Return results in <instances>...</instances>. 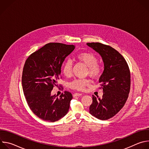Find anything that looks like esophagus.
Listing matches in <instances>:
<instances>
[{
    "label": "esophagus",
    "instance_id": "esophagus-1",
    "mask_svg": "<svg viewBox=\"0 0 149 149\" xmlns=\"http://www.w3.org/2000/svg\"><path fill=\"white\" fill-rule=\"evenodd\" d=\"M82 95V94H81V93H75V94H74L73 96H74V97H80V96H81Z\"/></svg>",
    "mask_w": 149,
    "mask_h": 149
}]
</instances>
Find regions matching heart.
I'll use <instances>...</instances> for the list:
<instances>
[{
	"instance_id": "heart-1",
	"label": "heart",
	"mask_w": 149,
	"mask_h": 149,
	"mask_svg": "<svg viewBox=\"0 0 149 149\" xmlns=\"http://www.w3.org/2000/svg\"><path fill=\"white\" fill-rule=\"evenodd\" d=\"M75 59L87 67L86 75H88L94 79L98 78L101 75L103 68L101 64L98 63V58L94 54L90 52H79L76 55ZM62 71L66 77L71 76L72 63L70 60L67 59L63 62ZM90 84V81L88 79H75L70 83L69 87L73 90L83 91Z\"/></svg>"
}]
</instances>
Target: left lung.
<instances>
[{
    "instance_id": "obj_1",
    "label": "left lung",
    "mask_w": 149,
    "mask_h": 149,
    "mask_svg": "<svg viewBox=\"0 0 149 149\" xmlns=\"http://www.w3.org/2000/svg\"><path fill=\"white\" fill-rule=\"evenodd\" d=\"M101 56L104 65L103 73L99 79L102 98L93 95L90 113L95 117L108 120L124 107L130 90V72L124 58L111 47L99 42L87 43Z\"/></svg>"
}]
</instances>
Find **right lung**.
Returning a JSON list of instances; mask_svg holds the SVG:
<instances>
[{"label":"right lung","mask_w":149,"mask_h":149,"mask_svg":"<svg viewBox=\"0 0 149 149\" xmlns=\"http://www.w3.org/2000/svg\"><path fill=\"white\" fill-rule=\"evenodd\" d=\"M74 48L73 45L51 42L32 53L25 61L22 76L24 94L32 111L44 121H58L69 110L72 94L65 91L58 98L52 95L51 91L61 78L63 61Z\"/></svg>","instance_id":"add662e5"}]
</instances>
